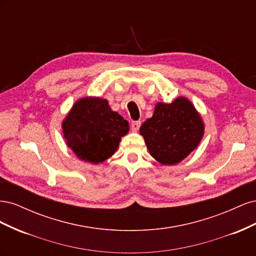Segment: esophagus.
<instances>
[{
	"label": "esophagus",
	"instance_id": "1",
	"mask_svg": "<svg viewBox=\"0 0 256 256\" xmlns=\"http://www.w3.org/2000/svg\"><path fill=\"white\" fill-rule=\"evenodd\" d=\"M140 127H141V122L140 120H136V122H131V128H132V131H134V132H136V131L140 129Z\"/></svg>",
	"mask_w": 256,
	"mask_h": 256
}]
</instances>
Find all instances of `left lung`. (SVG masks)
<instances>
[{"label": "left lung", "instance_id": "left-lung-1", "mask_svg": "<svg viewBox=\"0 0 256 256\" xmlns=\"http://www.w3.org/2000/svg\"><path fill=\"white\" fill-rule=\"evenodd\" d=\"M204 129L194 106L187 98L178 97L172 104L158 102L140 134L154 159L164 166H174L196 148Z\"/></svg>", "mask_w": 256, "mask_h": 256}]
</instances>
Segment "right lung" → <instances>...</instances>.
<instances>
[{
  "instance_id": "1",
  "label": "right lung",
  "mask_w": 256,
  "mask_h": 256,
  "mask_svg": "<svg viewBox=\"0 0 256 256\" xmlns=\"http://www.w3.org/2000/svg\"><path fill=\"white\" fill-rule=\"evenodd\" d=\"M67 146L79 159L97 164L109 159L129 131V124L111 110L106 99L76 100L62 122Z\"/></svg>"
}]
</instances>
